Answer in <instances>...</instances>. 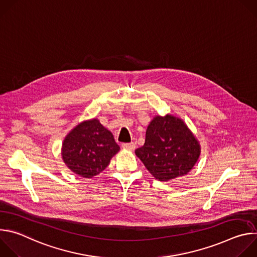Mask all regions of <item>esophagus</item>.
Returning <instances> with one entry per match:
<instances>
[{"label": "esophagus", "instance_id": "1", "mask_svg": "<svg viewBox=\"0 0 257 257\" xmlns=\"http://www.w3.org/2000/svg\"><path fill=\"white\" fill-rule=\"evenodd\" d=\"M122 148L125 149V150H128V151H134L135 150V144L133 142H130V143H123L122 144Z\"/></svg>", "mask_w": 257, "mask_h": 257}]
</instances>
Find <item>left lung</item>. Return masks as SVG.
<instances>
[{"label": "left lung", "mask_w": 257, "mask_h": 257, "mask_svg": "<svg viewBox=\"0 0 257 257\" xmlns=\"http://www.w3.org/2000/svg\"><path fill=\"white\" fill-rule=\"evenodd\" d=\"M135 154L156 179L169 181L190 172L199 158L200 146L181 119L157 116Z\"/></svg>", "instance_id": "obj_1"}]
</instances>
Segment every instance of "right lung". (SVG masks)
<instances>
[{
    "label": "right lung",
    "mask_w": 257,
    "mask_h": 257,
    "mask_svg": "<svg viewBox=\"0 0 257 257\" xmlns=\"http://www.w3.org/2000/svg\"><path fill=\"white\" fill-rule=\"evenodd\" d=\"M119 150L113 134L92 119L80 123L66 136L62 157L72 172L91 178L108 166Z\"/></svg>",
    "instance_id": "add662e5"
}]
</instances>
